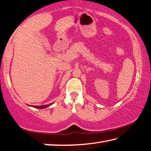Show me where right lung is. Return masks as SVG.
Segmentation results:
<instances>
[{
	"mask_svg": "<svg viewBox=\"0 0 151 151\" xmlns=\"http://www.w3.org/2000/svg\"><path fill=\"white\" fill-rule=\"evenodd\" d=\"M50 105H51V104H49L48 105H43V106H35V107H33L37 108V109H44V108H45V107H48V106H50Z\"/></svg>",
	"mask_w": 151,
	"mask_h": 151,
	"instance_id": "obj_1",
	"label": "right lung"
}]
</instances>
